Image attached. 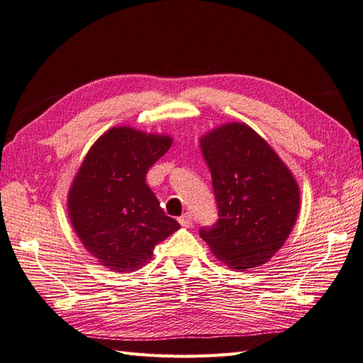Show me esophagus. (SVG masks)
<instances>
[{
	"label": "esophagus",
	"instance_id": "obj_1",
	"mask_svg": "<svg viewBox=\"0 0 363 363\" xmlns=\"http://www.w3.org/2000/svg\"><path fill=\"white\" fill-rule=\"evenodd\" d=\"M179 220V224L182 225V227H185V228H189L190 225H191V222H193V218H191V213H184V215L178 219Z\"/></svg>",
	"mask_w": 363,
	"mask_h": 363
}]
</instances>
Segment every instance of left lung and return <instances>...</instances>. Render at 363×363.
Wrapping results in <instances>:
<instances>
[{
	"instance_id": "left-lung-1",
	"label": "left lung",
	"mask_w": 363,
	"mask_h": 363,
	"mask_svg": "<svg viewBox=\"0 0 363 363\" xmlns=\"http://www.w3.org/2000/svg\"><path fill=\"white\" fill-rule=\"evenodd\" d=\"M219 219L199 230L211 253L233 270L261 267L290 236L301 208L293 173L265 139L244 123L201 138Z\"/></svg>"
}]
</instances>
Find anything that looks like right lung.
<instances>
[{"label": "right lung", "instance_id": "right-lung-1", "mask_svg": "<svg viewBox=\"0 0 363 363\" xmlns=\"http://www.w3.org/2000/svg\"><path fill=\"white\" fill-rule=\"evenodd\" d=\"M173 138L113 127L96 139L73 178L67 196L72 227L87 252L116 273H132L153 248L179 230L145 184L148 169Z\"/></svg>", "mask_w": 363, "mask_h": 363}]
</instances>
